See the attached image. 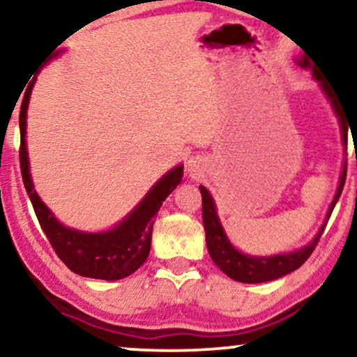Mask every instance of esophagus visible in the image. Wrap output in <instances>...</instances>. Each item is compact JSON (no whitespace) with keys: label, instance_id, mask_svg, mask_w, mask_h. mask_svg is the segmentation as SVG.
Masks as SVG:
<instances>
[{"label":"esophagus","instance_id":"1","mask_svg":"<svg viewBox=\"0 0 357 357\" xmlns=\"http://www.w3.org/2000/svg\"><path fill=\"white\" fill-rule=\"evenodd\" d=\"M202 166H204V161L201 160V158H191V160L188 161V171L191 174H197L199 171L202 169Z\"/></svg>","mask_w":357,"mask_h":357}]
</instances>
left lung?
Returning <instances> with one entry per match:
<instances>
[{
	"instance_id": "1",
	"label": "left lung",
	"mask_w": 357,
	"mask_h": 357,
	"mask_svg": "<svg viewBox=\"0 0 357 357\" xmlns=\"http://www.w3.org/2000/svg\"><path fill=\"white\" fill-rule=\"evenodd\" d=\"M298 64L303 67L305 66L311 67V70H313V77L318 80L319 87H321L324 96H326L328 100L331 102V107L333 110H335L337 121H340V126H341L342 145L346 146L347 123L344 121V115H342L341 112V105L335 98V93L331 92V87H328L326 84L321 82V75L318 74V70L314 69V66L310 64L308 57L306 56L300 57ZM344 181H346V163L342 165L337 191L335 194V197H333L331 204H329L326 218H324L321 227H319L317 236L313 237V241L306 243L305 247H301L298 250L287 252V254L270 255V257L249 255L236 249V247L232 245V242L229 241L222 224H220V219L218 215V207H215V202L212 199L211 192L207 191L204 186H199V191L202 196V222H204L206 243H207V250H209L212 261H214V264L218 265L225 275H227V277H231L232 280H236V282H242V283H264V282H270V280L285 277V275L295 272L296 268H300L301 265L308 260L311 252H313L314 247H317L319 237H321L324 227H326L328 220L331 218V212L335 209L337 199H340L342 188H344Z\"/></svg>"
}]
</instances>
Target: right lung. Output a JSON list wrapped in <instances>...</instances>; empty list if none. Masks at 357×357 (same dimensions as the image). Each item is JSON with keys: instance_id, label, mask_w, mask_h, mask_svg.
<instances>
[{"instance_id": "right-lung-1", "label": "right lung", "mask_w": 357, "mask_h": 357, "mask_svg": "<svg viewBox=\"0 0 357 357\" xmlns=\"http://www.w3.org/2000/svg\"><path fill=\"white\" fill-rule=\"evenodd\" d=\"M61 52L62 51H57L52 57L59 56ZM34 84L36 77L29 84L21 103L20 163L22 183H24L29 199L33 202L40 227L47 236L59 259L64 261L74 273L87 278L108 280V282L128 277L137 272L148 259L151 247L153 222H155L158 211L166 197L181 183L183 165L174 166L163 178L158 179L150 191L145 194V197L135 206V209L108 231L85 232L67 227L40 201L34 189L33 178H31L28 145H26V119H28L29 98Z\"/></svg>"}]
</instances>
